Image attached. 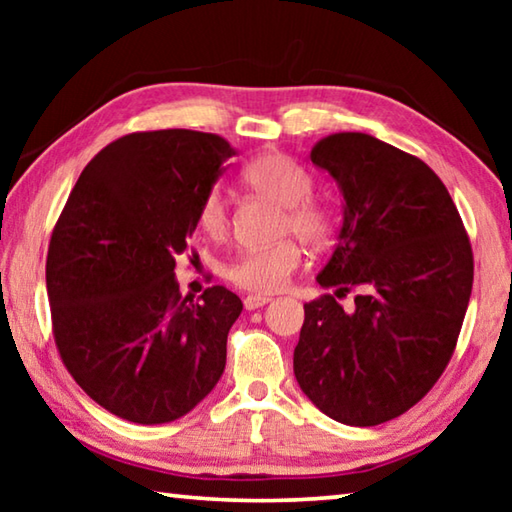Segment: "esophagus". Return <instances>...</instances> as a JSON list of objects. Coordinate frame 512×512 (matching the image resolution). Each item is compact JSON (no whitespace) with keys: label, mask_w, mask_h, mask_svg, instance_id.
Returning <instances> with one entry per match:
<instances>
[{"label":"esophagus","mask_w":512,"mask_h":512,"mask_svg":"<svg viewBox=\"0 0 512 512\" xmlns=\"http://www.w3.org/2000/svg\"><path fill=\"white\" fill-rule=\"evenodd\" d=\"M268 302H271V298H268V296H246L244 298V307L248 311H253V309H259V307L268 305Z\"/></svg>","instance_id":"obj_1"}]
</instances>
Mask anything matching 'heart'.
Returning <instances> with one entry per match:
<instances>
[{
    "mask_svg": "<svg viewBox=\"0 0 512 512\" xmlns=\"http://www.w3.org/2000/svg\"><path fill=\"white\" fill-rule=\"evenodd\" d=\"M244 183L255 194L282 207L277 221L280 235H296L309 248H323L334 232L332 212L311 198L314 176L289 155L268 153L248 162L241 171ZM196 221L210 237H221L230 228V205L221 187H210L201 196ZM302 264V250L293 239L268 248H250L225 266V277L235 287L257 293H275L287 287Z\"/></svg>",
    "mask_w": 512,
    "mask_h": 512,
    "instance_id": "b5f03b06",
    "label": "heart"
}]
</instances>
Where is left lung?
Listing matches in <instances>:
<instances>
[{
	"label": "left lung",
	"instance_id": "8db88e82",
	"mask_svg": "<svg viewBox=\"0 0 512 512\" xmlns=\"http://www.w3.org/2000/svg\"><path fill=\"white\" fill-rule=\"evenodd\" d=\"M343 192V225L305 305L293 372L336 422L375 427L418 404L452 359L470 302L474 257L461 214L436 173L366 133L311 149ZM358 289L343 310L336 297Z\"/></svg>",
	"mask_w": 512,
	"mask_h": 512
}]
</instances>
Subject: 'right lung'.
Wrapping results in <instances>:
<instances>
[{"label":"right lung","mask_w":512,"mask_h":512,"mask_svg":"<svg viewBox=\"0 0 512 512\" xmlns=\"http://www.w3.org/2000/svg\"><path fill=\"white\" fill-rule=\"evenodd\" d=\"M232 155L212 133L124 135L88 162L54 225L47 296L56 348L76 384L117 418H183L223 375L244 305L225 287L194 302L173 268L189 250L201 196Z\"/></svg>","instance_id":"right-lung-1"}]
</instances>
